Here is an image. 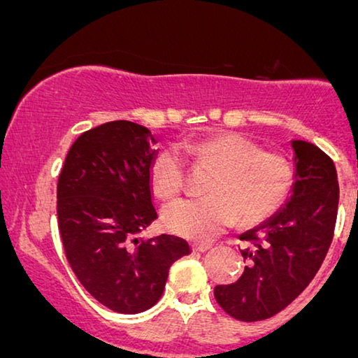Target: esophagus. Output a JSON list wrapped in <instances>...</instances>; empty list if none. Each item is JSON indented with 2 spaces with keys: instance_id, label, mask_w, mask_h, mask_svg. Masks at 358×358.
Segmentation results:
<instances>
[{
  "instance_id": "1",
  "label": "esophagus",
  "mask_w": 358,
  "mask_h": 358,
  "mask_svg": "<svg viewBox=\"0 0 358 358\" xmlns=\"http://www.w3.org/2000/svg\"><path fill=\"white\" fill-rule=\"evenodd\" d=\"M192 248H194L195 252H206L208 248H211V243L210 242H194L192 243Z\"/></svg>"
}]
</instances>
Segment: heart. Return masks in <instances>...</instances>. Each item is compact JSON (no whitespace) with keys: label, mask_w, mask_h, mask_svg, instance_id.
<instances>
[{"label":"heart","mask_w":358,"mask_h":358,"mask_svg":"<svg viewBox=\"0 0 358 358\" xmlns=\"http://www.w3.org/2000/svg\"><path fill=\"white\" fill-rule=\"evenodd\" d=\"M199 164L215 169L203 199L176 200L163 210L169 231L195 241H210L237 217L258 224L276 213L294 184V169L282 153L260 150L250 138L221 132L187 145ZM187 179V162L179 148L168 147L155 157L150 182L159 199L180 195Z\"/></svg>","instance_id":"obj_1"}]
</instances>
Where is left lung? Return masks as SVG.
Here are the masks:
<instances>
[{
  "instance_id": "obj_1",
  "label": "left lung",
  "mask_w": 358,
  "mask_h": 358,
  "mask_svg": "<svg viewBox=\"0 0 358 358\" xmlns=\"http://www.w3.org/2000/svg\"><path fill=\"white\" fill-rule=\"evenodd\" d=\"M294 194L265 224L245 232L247 266L236 282L215 287L232 318L260 321L287 307L318 273L334 237L339 184L333 159L317 145L294 141Z\"/></svg>"
}]
</instances>
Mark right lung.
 I'll list each match as a JSON object with an SVG mask.
<instances>
[{
    "instance_id": "obj_1",
    "label": "right lung",
    "mask_w": 358,
    "mask_h": 358,
    "mask_svg": "<svg viewBox=\"0 0 358 358\" xmlns=\"http://www.w3.org/2000/svg\"><path fill=\"white\" fill-rule=\"evenodd\" d=\"M152 132L131 121L85 131L66 155L58 179V227L72 271L98 302L141 313L164 291L169 266L189 255L184 239H138L157 220L150 166Z\"/></svg>"
}]
</instances>
